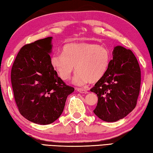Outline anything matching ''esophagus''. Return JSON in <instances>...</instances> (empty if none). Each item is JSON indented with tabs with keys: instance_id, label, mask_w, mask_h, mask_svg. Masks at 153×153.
<instances>
[{
	"instance_id": "34e87169",
	"label": "esophagus",
	"mask_w": 153,
	"mask_h": 153,
	"mask_svg": "<svg viewBox=\"0 0 153 153\" xmlns=\"http://www.w3.org/2000/svg\"><path fill=\"white\" fill-rule=\"evenodd\" d=\"M76 90L77 92H79L80 93H83V94H84H84H87V93H88V92L86 90L83 89V88H77Z\"/></svg>"
}]
</instances>
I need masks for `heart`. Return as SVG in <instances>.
I'll return each instance as SVG.
<instances>
[{
	"label": "heart",
	"mask_w": 153,
	"mask_h": 153,
	"mask_svg": "<svg viewBox=\"0 0 153 153\" xmlns=\"http://www.w3.org/2000/svg\"><path fill=\"white\" fill-rule=\"evenodd\" d=\"M111 60V52L104 46L92 43H70L63 46L62 53L52 55L51 63L64 81L70 78L76 68L77 72L72 82L83 86L102 78Z\"/></svg>",
	"instance_id": "heart-1"
}]
</instances>
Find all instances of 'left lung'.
<instances>
[{"mask_svg": "<svg viewBox=\"0 0 153 153\" xmlns=\"http://www.w3.org/2000/svg\"><path fill=\"white\" fill-rule=\"evenodd\" d=\"M140 82V68L135 55L129 49L115 46L107 72L90 90L98 96L95 115L107 122L125 117L136 107Z\"/></svg>", "mask_w": 153, "mask_h": 153, "instance_id": "8db88e82", "label": "left lung"}]
</instances>
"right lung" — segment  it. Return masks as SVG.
Returning <instances> with one entry per match:
<instances>
[{
	"label": "right lung",
	"mask_w": 153,
	"mask_h": 153,
	"mask_svg": "<svg viewBox=\"0 0 153 153\" xmlns=\"http://www.w3.org/2000/svg\"><path fill=\"white\" fill-rule=\"evenodd\" d=\"M52 39L48 37L23 46L11 69L13 90L19 113L40 125L57 120L67 97L74 91L51 65Z\"/></svg>",
	"instance_id": "1"
}]
</instances>
